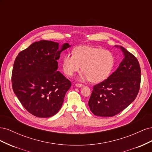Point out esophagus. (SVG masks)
Wrapping results in <instances>:
<instances>
[{
    "instance_id": "esophagus-1",
    "label": "esophagus",
    "mask_w": 152,
    "mask_h": 152,
    "mask_svg": "<svg viewBox=\"0 0 152 152\" xmlns=\"http://www.w3.org/2000/svg\"><path fill=\"white\" fill-rule=\"evenodd\" d=\"M75 86L77 87H81L83 86V84H75Z\"/></svg>"
}]
</instances>
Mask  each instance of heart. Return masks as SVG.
Listing matches in <instances>:
<instances>
[{
  "instance_id": "b5f03b06",
  "label": "heart",
  "mask_w": 152,
  "mask_h": 152,
  "mask_svg": "<svg viewBox=\"0 0 152 152\" xmlns=\"http://www.w3.org/2000/svg\"><path fill=\"white\" fill-rule=\"evenodd\" d=\"M115 64L114 55L101 48L80 45L63 58V69L68 75H73L82 70V80L99 83L111 74Z\"/></svg>"
}]
</instances>
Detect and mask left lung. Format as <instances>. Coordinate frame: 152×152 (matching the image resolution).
I'll use <instances>...</instances> for the list:
<instances>
[{
    "label": "left lung",
    "mask_w": 152,
    "mask_h": 152,
    "mask_svg": "<svg viewBox=\"0 0 152 152\" xmlns=\"http://www.w3.org/2000/svg\"><path fill=\"white\" fill-rule=\"evenodd\" d=\"M124 58L115 72L94 86L88 104L94 115L113 117L134 102L141 83V69L136 58L122 46Z\"/></svg>",
    "instance_id": "1"
}]
</instances>
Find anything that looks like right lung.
<instances>
[{
    "mask_svg": "<svg viewBox=\"0 0 152 152\" xmlns=\"http://www.w3.org/2000/svg\"><path fill=\"white\" fill-rule=\"evenodd\" d=\"M68 43L59 47L53 41L40 40L22 50L12 72L14 93L23 107L34 116L48 118L61 109L70 81L57 71L58 59Z\"/></svg>",
    "mask_w": 152,
    "mask_h": 152,
    "instance_id": "1",
    "label": "right lung"
}]
</instances>
